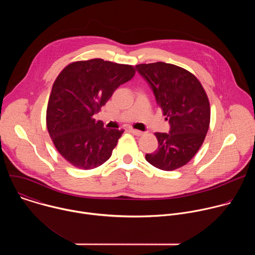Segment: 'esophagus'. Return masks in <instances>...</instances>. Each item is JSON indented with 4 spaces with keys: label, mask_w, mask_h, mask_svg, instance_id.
<instances>
[{
    "label": "esophagus",
    "mask_w": 255,
    "mask_h": 255,
    "mask_svg": "<svg viewBox=\"0 0 255 255\" xmlns=\"http://www.w3.org/2000/svg\"><path fill=\"white\" fill-rule=\"evenodd\" d=\"M129 131L133 134V135H136V136H141L143 134V132L139 131V130H136V129H133V128H129Z\"/></svg>",
    "instance_id": "1"
}]
</instances>
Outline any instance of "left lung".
<instances>
[{"instance_id":"1","label":"left lung","mask_w":255,"mask_h":255,"mask_svg":"<svg viewBox=\"0 0 255 255\" xmlns=\"http://www.w3.org/2000/svg\"><path fill=\"white\" fill-rule=\"evenodd\" d=\"M147 82L168 121V133L156 132L158 147L145 155L153 166L173 170L198 152L210 125V104L199 80L177 65L154 62L135 66Z\"/></svg>"}]
</instances>
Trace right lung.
Listing matches in <instances>:
<instances>
[{"instance_id":"add662e5","label":"right lung","mask_w":255,"mask_h":255,"mask_svg":"<svg viewBox=\"0 0 255 255\" xmlns=\"http://www.w3.org/2000/svg\"><path fill=\"white\" fill-rule=\"evenodd\" d=\"M135 75L132 65L95 58L68 64L49 97L46 124L57 151L74 166L92 169L112 155L124 130H107L96 115Z\"/></svg>"}]
</instances>
